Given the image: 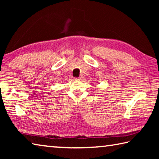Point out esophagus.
I'll list each match as a JSON object with an SVG mask.
<instances>
[{
    "instance_id": "esophagus-1",
    "label": "esophagus",
    "mask_w": 159,
    "mask_h": 159,
    "mask_svg": "<svg viewBox=\"0 0 159 159\" xmlns=\"http://www.w3.org/2000/svg\"><path fill=\"white\" fill-rule=\"evenodd\" d=\"M83 79V76H80V77H79V78H77L76 79H78V80H81Z\"/></svg>"
}]
</instances>
